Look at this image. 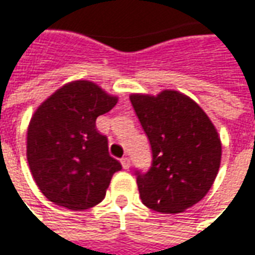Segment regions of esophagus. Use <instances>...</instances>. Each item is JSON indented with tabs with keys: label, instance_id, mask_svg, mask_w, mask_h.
I'll use <instances>...</instances> for the list:
<instances>
[{
	"label": "esophagus",
	"instance_id": "obj_1",
	"mask_svg": "<svg viewBox=\"0 0 255 255\" xmlns=\"http://www.w3.org/2000/svg\"><path fill=\"white\" fill-rule=\"evenodd\" d=\"M121 163H122V167H124L125 170H128V169L130 167V159H129V158H122V159H121Z\"/></svg>",
	"mask_w": 255,
	"mask_h": 255
}]
</instances>
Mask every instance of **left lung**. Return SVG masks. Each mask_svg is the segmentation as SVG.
<instances>
[{
  "instance_id": "left-lung-1",
  "label": "left lung",
  "mask_w": 255,
  "mask_h": 255,
  "mask_svg": "<svg viewBox=\"0 0 255 255\" xmlns=\"http://www.w3.org/2000/svg\"><path fill=\"white\" fill-rule=\"evenodd\" d=\"M130 102L152 148L151 169L137 173L142 203L165 214L182 213L205 198L217 177V129L198 103L177 90L131 93Z\"/></svg>"
}]
</instances>
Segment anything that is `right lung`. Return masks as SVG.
<instances>
[{"label": "right lung", "mask_w": 255, "mask_h": 255, "mask_svg": "<svg viewBox=\"0 0 255 255\" xmlns=\"http://www.w3.org/2000/svg\"><path fill=\"white\" fill-rule=\"evenodd\" d=\"M117 103V96L97 84L78 79L38 106L27 129V160L46 199L74 211L104 199L122 166L108 153L107 137L99 133L96 119Z\"/></svg>", "instance_id": "obj_1"}]
</instances>
